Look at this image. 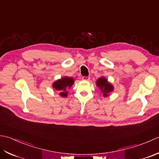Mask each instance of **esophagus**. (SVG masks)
I'll return each mask as SVG.
<instances>
[{
	"label": "esophagus",
	"instance_id": "esophagus-1",
	"mask_svg": "<svg viewBox=\"0 0 159 159\" xmlns=\"http://www.w3.org/2000/svg\"><path fill=\"white\" fill-rule=\"evenodd\" d=\"M82 80L84 81H89L90 80V77L89 76H87V77L84 76V77H82Z\"/></svg>",
	"mask_w": 159,
	"mask_h": 159
}]
</instances>
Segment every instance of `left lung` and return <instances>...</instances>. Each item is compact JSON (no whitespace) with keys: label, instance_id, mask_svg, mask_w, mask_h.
<instances>
[{"label":"left lung","instance_id":"1","mask_svg":"<svg viewBox=\"0 0 159 159\" xmlns=\"http://www.w3.org/2000/svg\"><path fill=\"white\" fill-rule=\"evenodd\" d=\"M96 84L101 89L102 92L103 93V97L108 96V94L114 90V88H113V86L112 84L109 83L108 80L103 77H100V78L97 80Z\"/></svg>","mask_w":159,"mask_h":159}]
</instances>
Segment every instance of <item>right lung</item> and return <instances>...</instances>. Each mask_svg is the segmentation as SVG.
I'll use <instances>...</instances> for the list:
<instances>
[{"label":"right lung","mask_w":159,"mask_h":159,"mask_svg":"<svg viewBox=\"0 0 159 159\" xmlns=\"http://www.w3.org/2000/svg\"><path fill=\"white\" fill-rule=\"evenodd\" d=\"M74 83V80L71 77H64L60 80H57L53 84L54 89L60 92V95L62 98H66L68 95L67 89L70 88Z\"/></svg>","instance_id":"right-lung-1"}]
</instances>
